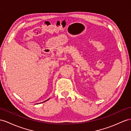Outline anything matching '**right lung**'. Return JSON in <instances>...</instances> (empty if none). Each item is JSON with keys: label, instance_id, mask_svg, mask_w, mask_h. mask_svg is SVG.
Returning a JSON list of instances; mask_svg holds the SVG:
<instances>
[{"label": "right lung", "instance_id": "1", "mask_svg": "<svg viewBox=\"0 0 131 131\" xmlns=\"http://www.w3.org/2000/svg\"><path fill=\"white\" fill-rule=\"evenodd\" d=\"M49 100V99H48V100H46V101H43V102H46V101H48V100ZM42 103V102H41Z\"/></svg>", "mask_w": 131, "mask_h": 131}]
</instances>
